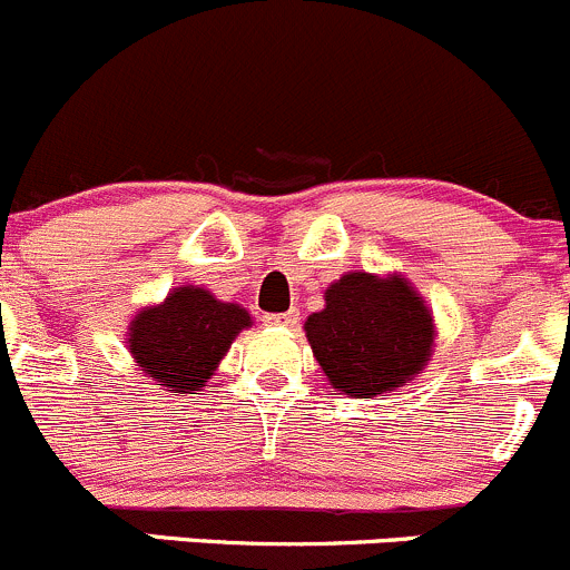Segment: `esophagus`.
I'll return each mask as SVG.
<instances>
[{
  "label": "esophagus",
  "mask_w": 570,
  "mask_h": 570,
  "mask_svg": "<svg viewBox=\"0 0 570 570\" xmlns=\"http://www.w3.org/2000/svg\"><path fill=\"white\" fill-rule=\"evenodd\" d=\"M264 322H267V325L295 327L297 322H301V312H297V308H289V312H281V314H264Z\"/></svg>",
  "instance_id": "esophagus-1"
}]
</instances>
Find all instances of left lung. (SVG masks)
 I'll return each instance as SVG.
<instances>
[{"label": "left lung", "mask_w": 570, "mask_h": 570, "mask_svg": "<svg viewBox=\"0 0 570 570\" xmlns=\"http://www.w3.org/2000/svg\"><path fill=\"white\" fill-rule=\"evenodd\" d=\"M322 372L338 392L370 400L411 381L430 358L433 317L402 278L342 275L306 320Z\"/></svg>", "instance_id": "8db88e82"}]
</instances>
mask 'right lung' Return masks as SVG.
Here are the masks:
<instances>
[{"label": "right lung", "instance_id": "obj_1", "mask_svg": "<svg viewBox=\"0 0 570 570\" xmlns=\"http://www.w3.org/2000/svg\"><path fill=\"white\" fill-rule=\"evenodd\" d=\"M250 325L237 303H220L206 289L178 286L163 306L137 314L129 350L137 366L165 392H200L234 336Z\"/></svg>", "mask_w": 570, "mask_h": 570}]
</instances>
